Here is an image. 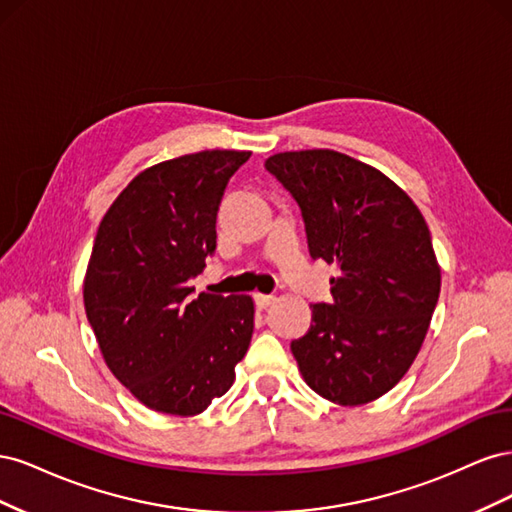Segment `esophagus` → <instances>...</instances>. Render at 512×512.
I'll list each match as a JSON object with an SVG mask.
<instances>
[{
	"label": "esophagus",
	"instance_id": "34e87169",
	"mask_svg": "<svg viewBox=\"0 0 512 512\" xmlns=\"http://www.w3.org/2000/svg\"><path fill=\"white\" fill-rule=\"evenodd\" d=\"M254 303H256V307H258V309H267L269 305H273V303H275V297H273V294H262V292H256V294H254Z\"/></svg>",
	"mask_w": 512,
	"mask_h": 512
}]
</instances>
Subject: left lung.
<instances>
[{"instance_id":"1","label":"left lung","mask_w":512,"mask_h":512,"mask_svg":"<svg viewBox=\"0 0 512 512\" xmlns=\"http://www.w3.org/2000/svg\"><path fill=\"white\" fill-rule=\"evenodd\" d=\"M267 170L297 200L312 258L337 267L331 303L290 350L303 380L339 406L389 393L423 346L440 265L423 213L378 168L333 149L275 153Z\"/></svg>"}]
</instances>
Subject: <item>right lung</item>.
Masks as SVG:
<instances>
[{"mask_svg":"<svg viewBox=\"0 0 512 512\" xmlns=\"http://www.w3.org/2000/svg\"><path fill=\"white\" fill-rule=\"evenodd\" d=\"M250 156L207 149L153 164L100 222L83 284L87 320L113 376L156 412L207 410L250 348V294L188 288L215 252L226 183Z\"/></svg>","mask_w":512,"mask_h":512,"instance_id":"right-lung-1","label":"right lung"}]
</instances>
